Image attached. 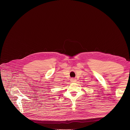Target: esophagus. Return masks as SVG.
Wrapping results in <instances>:
<instances>
[{
  "label": "esophagus",
  "instance_id": "1",
  "mask_svg": "<svg viewBox=\"0 0 130 130\" xmlns=\"http://www.w3.org/2000/svg\"><path fill=\"white\" fill-rule=\"evenodd\" d=\"M76 79H74V78H71V82H72V83H74V82H76Z\"/></svg>",
  "mask_w": 130,
  "mask_h": 130
}]
</instances>
